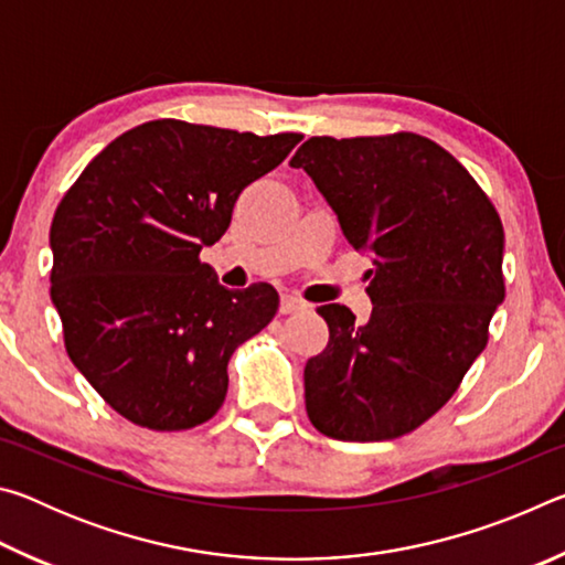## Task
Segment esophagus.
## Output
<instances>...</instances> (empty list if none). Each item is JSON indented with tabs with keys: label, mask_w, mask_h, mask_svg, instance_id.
Returning a JSON list of instances; mask_svg holds the SVG:
<instances>
[{
	"label": "esophagus",
	"mask_w": 565,
	"mask_h": 565,
	"mask_svg": "<svg viewBox=\"0 0 565 565\" xmlns=\"http://www.w3.org/2000/svg\"><path fill=\"white\" fill-rule=\"evenodd\" d=\"M301 309H306V303L301 299H296V296H291V294L281 296V313H294Z\"/></svg>",
	"instance_id": "34e87169"
}]
</instances>
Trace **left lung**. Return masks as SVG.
I'll return each mask as SVG.
<instances>
[{
  "mask_svg": "<svg viewBox=\"0 0 565 565\" xmlns=\"http://www.w3.org/2000/svg\"><path fill=\"white\" fill-rule=\"evenodd\" d=\"M371 256V317L319 306L329 343L306 361V414L339 441H388L431 418L486 349L503 303V224L436 141L311 137L289 161Z\"/></svg>",
  "mask_w": 565,
  "mask_h": 565,
  "instance_id": "1",
  "label": "left lung"
}]
</instances>
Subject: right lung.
Returning <instances> with one entry per match:
<instances>
[{"instance_id": "1", "label": "right lung", "mask_w": 565, "mask_h": 565, "mask_svg": "<svg viewBox=\"0 0 565 565\" xmlns=\"http://www.w3.org/2000/svg\"><path fill=\"white\" fill-rule=\"evenodd\" d=\"M299 141L147 121L102 149L56 206L52 301L66 353L131 424L184 431L222 408L228 359L274 319L279 294L226 289L199 252Z\"/></svg>"}]
</instances>
